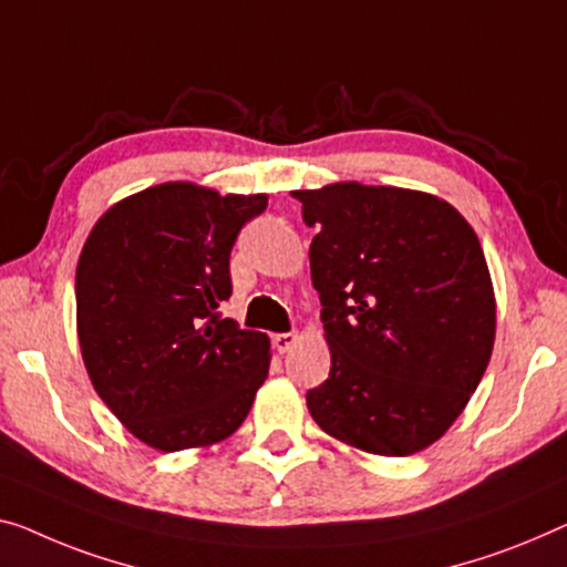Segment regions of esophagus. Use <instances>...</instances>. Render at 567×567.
Wrapping results in <instances>:
<instances>
[{
	"instance_id": "1",
	"label": "esophagus",
	"mask_w": 567,
	"mask_h": 567,
	"mask_svg": "<svg viewBox=\"0 0 567 567\" xmlns=\"http://www.w3.org/2000/svg\"><path fill=\"white\" fill-rule=\"evenodd\" d=\"M272 343H275L277 351L287 353V351H292L295 343H298V333H295V331H290V333H277V336L272 338Z\"/></svg>"
}]
</instances>
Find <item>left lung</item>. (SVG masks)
Wrapping results in <instances>:
<instances>
[{
  "label": "left lung",
  "mask_w": 567,
  "mask_h": 567,
  "mask_svg": "<svg viewBox=\"0 0 567 567\" xmlns=\"http://www.w3.org/2000/svg\"><path fill=\"white\" fill-rule=\"evenodd\" d=\"M292 196L316 229L310 277L331 349V374L306 394L312 420L377 455L433 445L494 349V287L476 231L420 190L336 183Z\"/></svg>",
  "instance_id": "8db88e82"
}]
</instances>
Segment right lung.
Returning <instances> with one entry per match:
<instances>
[{"instance_id": "1", "label": "right lung", "mask_w": 567, "mask_h": 567, "mask_svg": "<svg viewBox=\"0 0 567 567\" xmlns=\"http://www.w3.org/2000/svg\"><path fill=\"white\" fill-rule=\"evenodd\" d=\"M267 196L163 183L106 210L75 269L91 384L142 443L173 453L229 437L269 371V338L218 306L229 257Z\"/></svg>"}]
</instances>
